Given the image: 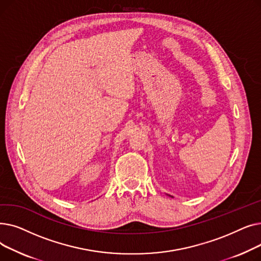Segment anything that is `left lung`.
<instances>
[{"label": "left lung", "instance_id": "left-lung-1", "mask_svg": "<svg viewBox=\"0 0 261 261\" xmlns=\"http://www.w3.org/2000/svg\"><path fill=\"white\" fill-rule=\"evenodd\" d=\"M170 197H171V196H170Z\"/></svg>", "mask_w": 261, "mask_h": 261}]
</instances>
